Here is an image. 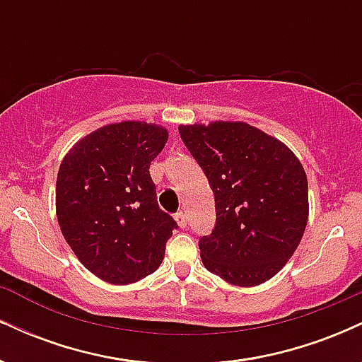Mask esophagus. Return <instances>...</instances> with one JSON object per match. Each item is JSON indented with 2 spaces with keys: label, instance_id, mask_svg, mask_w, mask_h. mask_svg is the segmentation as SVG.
Segmentation results:
<instances>
[{
  "label": "esophagus",
  "instance_id": "esophagus-1",
  "mask_svg": "<svg viewBox=\"0 0 362 362\" xmlns=\"http://www.w3.org/2000/svg\"><path fill=\"white\" fill-rule=\"evenodd\" d=\"M175 221L180 228H185L187 226V216L185 213H182V211H178V213L175 214Z\"/></svg>",
  "mask_w": 362,
  "mask_h": 362
}]
</instances>
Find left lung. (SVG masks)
<instances>
[{
    "mask_svg": "<svg viewBox=\"0 0 362 362\" xmlns=\"http://www.w3.org/2000/svg\"><path fill=\"white\" fill-rule=\"evenodd\" d=\"M178 132L214 192L216 226L199 242L204 267L240 288L272 279L308 223L301 161L282 141L242 120L180 124Z\"/></svg>",
    "mask_w": 362,
    "mask_h": 362,
    "instance_id": "8db88e82",
    "label": "left lung"
}]
</instances>
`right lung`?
Listing matches in <instances>:
<instances>
[{
	"label": "right lung",
	"instance_id": "obj_1",
	"mask_svg": "<svg viewBox=\"0 0 362 362\" xmlns=\"http://www.w3.org/2000/svg\"><path fill=\"white\" fill-rule=\"evenodd\" d=\"M167 127L122 120L95 129L62 158L56 182L61 233L91 274L126 286L160 267L177 223L160 209L149 165Z\"/></svg>",
	"mask_w": 362,
	"mask_h": 362
}]
</instances>
